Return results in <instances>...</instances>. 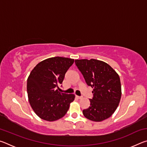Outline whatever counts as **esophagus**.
<instances>
[{"mask_svg":"<svg viewBox=\"0 0 147 147\" xmlns=\"http://www.w3.org/2000/svg\"><path fill=\"white\" fill-rule=\"evenodd\" d=\"M76 97L77 98H78V99H81L82 98V96H76Z\"/></svg>","mask_w":147,"mask_h":147,"instance_id":"esophagus-1","label":"esophagus"}]
</instances>
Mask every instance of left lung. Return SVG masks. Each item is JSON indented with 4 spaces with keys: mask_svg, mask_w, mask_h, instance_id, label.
<instances>
[{
    "mask_svg": "<svg viewBox=\"0 0 147 147\" xmlns=\"http://www.w3.org/2000/svg\"><path fill=\"white\" fill-rule=\"evenodd\" d=\"M75 64L88 86L93 88L90 106L82 111L89 120L100 122L112 115L121 97V85L118 74L105 62L91 59H76Z\"/></svg>",
    "mask_w": 147,
    "mask_h": 147,
    "instance_id": "1",
    "label": "left lung"
}]
</instances>
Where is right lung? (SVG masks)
<instances>
[{"label": "right lung", "mask_w": 147, "mask_h": 147, "mask_svg": "<svg viewBox=\"0 0 147 147\" xmlns=\"http://www.w3.org/2000/svg\"><path fill=\"white\" fill-rule=\"evenodd\" d=\"M73 63V59L54 57L39 62L30 74L27 80L29 102L36 115L43 120L54 121L63 117L74 100L73 94L56 89Z\"/></svg>", "instance_id": "add662e5"}]
</instances>
